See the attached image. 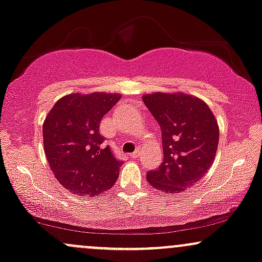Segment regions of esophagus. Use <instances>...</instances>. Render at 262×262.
<instances>
[{"mask_svg":"<svg viewBox=\"0 0 262 262\" xmlns=\"http://www.w3.org/2000/svg\"><path fill=\"white\" fill-rule=\"evenodd\" d=\"M139 154H140V149H137V150L134 151V153L129 154V157H130V158H133V159H136V158L139 157Z\"/></svg>","mask_w":262,"mask_h":262,"instance_id":"obj_1","label":"esophagus"}]
</instances>
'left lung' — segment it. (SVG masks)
I'll return each mask as SVG.
<instances>
[{"mask_svg": "<svg viewBox=\"0 0 262 262\" xmlns=\"http://www.w3.org/2000/svg\"><path fill=\"white\" fill-rule=\"evenodd\" d=\"M143 102L162 129L164 159L146 173L158 190L180 192L195 185L210 169L219 144V128L210 108L183 93H154Z\"/></svg>", "mask_w": 262, "mask_h": 262, "instance_id": "8db88e82", "label": "left lung"}]
</instances>
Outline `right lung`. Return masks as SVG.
<instances>
[{"instance_id": "1", "label": "right lung", "mask_w": 262, "mask_h": 262, "mask_svg": "<svg viewBox=\"0 0 262 262\" xmlns=\"http://www.w3.org/2000/svg\"><path fill=\"white\" fill-rule=\"evenodd\" d=\"M119 94H68L53 105L43 123V145L54 177L78 196H97L119 177L117 159L100 134L102 118Z\"/></svg>"}]
</instances>
